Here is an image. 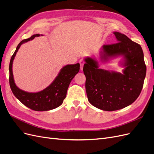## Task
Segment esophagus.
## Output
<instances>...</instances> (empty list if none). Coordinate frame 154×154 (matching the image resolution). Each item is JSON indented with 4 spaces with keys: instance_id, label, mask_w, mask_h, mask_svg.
I'll use <instances>...</instances> for the list:
<instances>
[{
    "instance_id": "1",
    "label": "esophagus",
    "mask_w": 154,
    "mask_h": 154,
    "mask_svg": "<svg viewBox=\"0 0 154 154\" xmlns=\"http://www.w3.org/2000/svg\"><path fill=\"white\" fill-rule=\"evenodd\" d=\"M79 63H80V69L82 70L83 67V65H84V63H85V62L83 61V60H80V62H79Z\"/></svg>"
}]
</instances>
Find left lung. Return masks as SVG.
<instances>
[{
	"label": "left lung",
	"mask_w": 154,
	"mask_h": 154,
	"mask_svg": "<svg viewBox=\"0 0 154 154\" xmlns=\"http://www.w3.org/2000/svg\"><path fill=\"white\" fill-rule=\"evenodd\" d=\"M114 34L118 42L103 45L100 58L105 62L109 58L123 56V73L99 69L97 62L92 58L85 59L83 68L88 101L106 111L122 109L134 103L141 92L146 72L141 45L124 34Z\"/></svg>",
	"instance_id": "left-lung-1"
}]
</instances>
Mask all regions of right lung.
<instances>
[{"label":"right lung","instance_id":"1","mask_svg":"<svg viewBox=\"0 0 154 154\" xmlns=\"http://www.w3.org/2000/svg\"><path fill=\"white\" fill-rule=\"evenodd\" d=\"M39 34L31 36L30 38L22 40L17 45L15 53L12 55L10 60V85L13 94L28 108L35 111H46L57 108L63 103L66 98L67 91L71 80L80 71V63L67 65L64 66L58 75L55 78L51 84L43 91L38 92L32 93L22 91L18 88L14 82L12 65L17 52L20 45L25 42L39 36Z\"/></svg>","mask_w":154,"mask_h":154}]
</instances>
